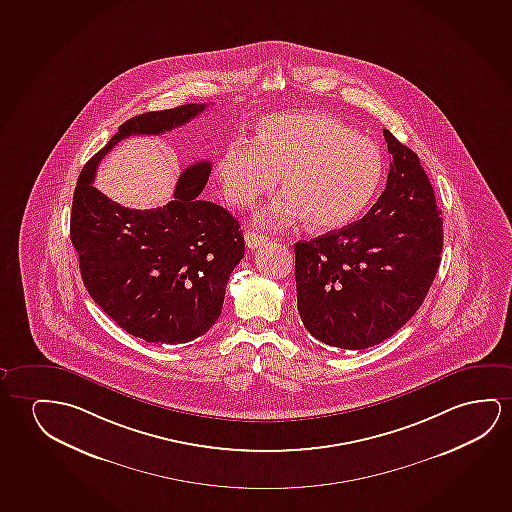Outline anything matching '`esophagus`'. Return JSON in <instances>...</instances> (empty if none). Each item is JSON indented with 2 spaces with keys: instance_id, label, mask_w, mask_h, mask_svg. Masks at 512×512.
Listing matches in <instances>:
<instances>
[{
  "instance_id": "esophagus-1",
  "label": "esophagus",
  "mask_w": 512,
  "mask_h": 512,
  "mask_svg": "<svg viewBox=\"0 0 512 512\" xmlns=\"http://www.w3.org/2000/svg\"><path fill=\"white\" fill-rule=\"evenodd\" d=\"M246 246L248 248H259V246L266 245L267 236L264 234H259V232H253V230H248L245 234Z\"/></svg>"
}]
</instances>
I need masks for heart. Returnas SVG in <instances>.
Listing matches in <instances>:
<instances>
[{
    "label": "heart",
    "mask_w": 512,
    "mask_h": 512,
    "mask_svg": "<svg viewBox=\"0 0 512 512\" xmlns=\"http://www.w3.org/2000/svg\"><path fill=\"white\" fill-rule=\"evenodd\" d=\"M223 199L252 208L282 176L285 192L255 215L266 227L310 218L317 230L356 220L377 193L384 156L341 119L322 112H285L262 119L255 141L234 139L215 165Z\"/></svg>",
    "instance_id": "b5f03b06"
}]
</instances>
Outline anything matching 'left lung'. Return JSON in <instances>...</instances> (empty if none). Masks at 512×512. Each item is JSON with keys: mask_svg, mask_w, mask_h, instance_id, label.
I'll return each mask as SVG.
<instances>
[{"mask_svg": "<svg viewBox=\"0 0 512 512\" xmlns=\"http://www.w3.org/2000/svg\"><path fill=\"white\" fill-rule=\"evenodd\" d=\"M386 190L357 222L297 241V310L313 338L363 350L393 336L435 280L444 229L419 156L384 130Z\"/></svg>", "mask_w": 512, "mask_h": 512, "instance_id": "left-lung-1", "label": "left lung"}]
</instances>
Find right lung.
I'll return each instance as SVG.
<instances>
[{
    "mask_svg": "<svg viewBox=\"0 0 512 512\" xmlns=\"http://www.w3.org/2000/svg\"><path fill=\"white\" fill-rule=\"evenodd\" d=\"M204 109L186 104L128 119L84 165L75 186L70 239L82 282L121 329L149 343L179 345L208 333L222 313L230 273L245 257V237L227 209L199 199L209 162L190 165L174 199L146 211L119 206L93 181L121 139L169 132Z\"/></svg>",
    "mask_w": 512,
    "mask_h": 512,
    "instance_id": "1",
    "label": "right lung"
}]
</instances>
